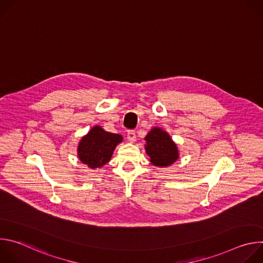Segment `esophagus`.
<instances>
[{
  "mask_svg": "<svg viewBox=\"0 0 263 263\" xmlns=\"http://www.w3.org/2000/svg\"><path fill=\"white\" fill-rule=\"evenodd\" d=\"M127 139L130 141V142H134L136 140V134H135V131H129L128 134H127Z\"/></svg>",
  "mask_w": 263,
  "mask_h": 263,
  "instance_id": "obj_1",
  "label": "esophagus"
}]
</instances>
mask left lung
Masks as SVG:
<instances>
[{"instance_id": "8db88e82", "label": "left lung", "mask_w": 263, "mask_h": 263, "mask_svg": "<svg viewBox=\"0 0 263 263\" xmlns=\"http://www.w3.org/2000/svg\"><path fill=\"white\" fill-rule=\"evenodd\" d=\"M145 153L155 166L166 167L179 159V149L171 135L159 127H154L144 137Z\"/></svg>"}]
</instances>
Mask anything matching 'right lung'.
Wrapping results in <instances>:
<instances>
[{
	"mask_svg": "<svg viewBox=\"0 0 263 263\" xmlns=\"http://www.w3.org/2000/svg\"><path fill=\"white\" fill-rule=\"evenodd\" d=\"M123 141L121 134L105 131L101 126H93L78 144V158L91 170L105 165L112 157L119 143Z\"/></svg>",
	"mask_w": 263,
	"mask_h": 263,
	"instance_id": "add662e5",
	"label": "right lung"
}]
</instances>
